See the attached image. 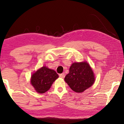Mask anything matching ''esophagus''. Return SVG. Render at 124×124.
I'll use <instances>...</instances> for the list:
<instances>
[{
  "label": "esophagus",
  "mask_w": 124,
  "mask_h": 124,
  "mask_svg": "<svg viewBox=\"0 0 124 124\" xmlns=\"http://www.w3.org/2000/svg\"><path fill=\"white\" fill-rule=\"evenodd\" d=\"M59 77L60 78H64V77H65V74H64V73H62V74H59Z\"/></svg>",
  "instance_id": "obj_1"
}]
</instances>
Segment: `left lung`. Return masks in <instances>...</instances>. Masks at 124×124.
<instances>
[{"label":"left lung","mask_w":124,"mask_h":124,"mask_svg":"<svg viewBox=\"0 0 124 124\" xmlns=\"http://www.w3.org/2000/svg\"><path fill=\"white\" fill-rule=\"evenodd\" d=\"M64 79L72 90L80 93L93 85L95 77L89 64L84 62H73Z\"/></svg>","instance_id":"1"}]
</instances>
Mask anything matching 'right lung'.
I'll return each instance as SVG.
<instances>
[{
  "instance_id": "add662e5",
  "label": "right lung",
  "mask_w": 124,
  "mask_h": 124,
  "mask_svg": "<svg viewBox=\"0 0 124 124\" xmlns=\"http://www.w3.org/2000/svg\"><path fill=\"white\" fill-rule=\"evenodd\" d=\"M58 77L55 70L43 67L32 74L30 82L37 93L43 94L50 89Z\"/></svg>"
}]
</instances>
